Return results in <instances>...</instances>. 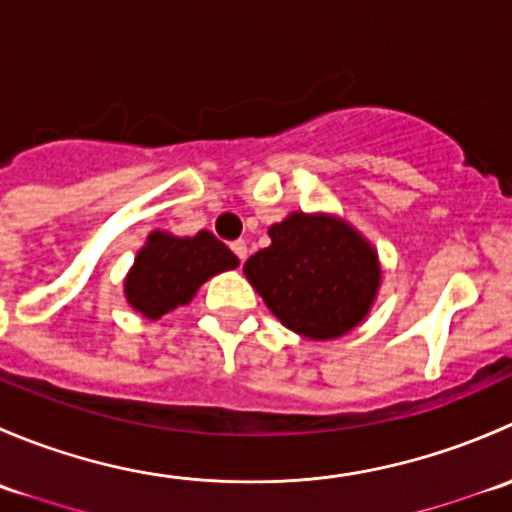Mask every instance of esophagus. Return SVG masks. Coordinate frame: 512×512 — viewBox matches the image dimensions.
Segmentation results:
<instances>
[{"label": "esophagus", "instance_id": "34e87169", "mask_svg": "<svg viewBox=\"0 0 512 512\" xmlns=\"http://www.w3.org/2000/svg\"><path fill=\"white\" fill-rule=\"evenodd\" d=\"M230 250L235 252L237 260L245 262V257H247V245H245V240H235V242H232V245H230Z\"/></svg>", "mask_w": 512, "mask_h": 512}]
</instances>
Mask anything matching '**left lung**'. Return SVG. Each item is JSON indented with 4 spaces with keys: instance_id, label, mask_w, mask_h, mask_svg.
Listing matches in <instances>:
<instances>
[{
    "instance_id": "obj_1",
    "label": "left lung",
    "mask_w": 512,
    "mask_h": 512,
    "mask_svg": "<svg viewBox=\"0 0 512 512\" xmlns=\"http://www.w3.org/2000/svg\"><path fill=\"white\" fill-rule=\"evenodd\" d=\"M270 240L245 262V277L287 329L337 339L364 322L381 265L361 232L334 215L292 213L270 227Z\"/></svg>"
}]
</instances>
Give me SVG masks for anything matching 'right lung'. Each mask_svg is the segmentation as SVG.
<instances>
[{"mask_svg":"<svg viewBox=\"0 0 512 512\" xmlns=\"http://www.w3.org/2000/svg\"><path fill=\"white\" fill-rule=\"evenodd\" d=\"M237 265L240 260L213 232L200 230L193 237H175L156 230L138 250L123 287L128 304L156 322L188 304L210 277L235 270Z\"/></svg>","mask_w":512,"mask_h":512,"instance_id":"1","label":"right lung"}]
</instances>
